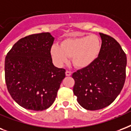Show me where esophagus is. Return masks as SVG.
<instances>
[{
	"mask_svg": "<svg viewBox=\"0 0 131 131\" xmlns=\"http://www.w3.org/2000/svg\"><path fill=\"white\" fill-rule=\"evenodd\" d=\"M66 75L67 77H70V76H71V75H72V72H70V71L67 70L66 72Z\"/></svg>",
	"mask_w": 131,
	"mask_h": 131,
	"instance_id": "obj_1",
	"label": "esophagus"
}]
</instances>
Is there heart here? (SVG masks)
<instances>
[{"label": "heart", "mask_w": 131, "mask_h": 131, "mask_svg": "<svg viewBox=\"0 0 131 131\" xmlns=\"http://www.w3.org/2000/svg\"><path fill=\"white\" fill-rule=\"evenodd\" d=\"M101 50L99 38L95 35L68 38L63 40L60 46L53 44L50 55L54 64L62 66L72 57V63L77 68H86L98 59Z\"/></svg>", "instance_id": "b5f03b06"}]
</instances>
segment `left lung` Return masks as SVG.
Listing matches in <instances>:
<instances>
[{
	"label": "left lung",
	"instance_id": "obj_1",
	"mask_svg": "<svg viewBox=\"0 0 131 131\" xmlns=\"http://www.w3.org/2000/svg\"><path fill=\"white\" fill-rule=\"evenodd\" d=\"M102 39L98 59L86 68L72 74L73 92L84 109L95 111L109 106L123 88L126 55L119 43L109 35L99 33Z\"/></svg>",
	"mask_w": 131,
	"mask_h": 131
}]
</instances>
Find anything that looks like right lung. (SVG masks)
Masks as SVG:
<instances>
[{
    "instance_id": "add662e5",
    "label": "right lung",
    "mask_w": 131,
    "mask_h": 131,
    "mask_svg": "<svg viewBox=\"0 0 131 131\" xmlns=\"http://www.w3.org/2000/svg\"><path fill=\"white\" fill-rule=\"evenodd\" d=\"M54 38L50 33L33 34L16 42L5 57L8 92L24 109L43 111L55 100L66 70L53 65L50 55Z\"/></svg>"
}]
</instances>
